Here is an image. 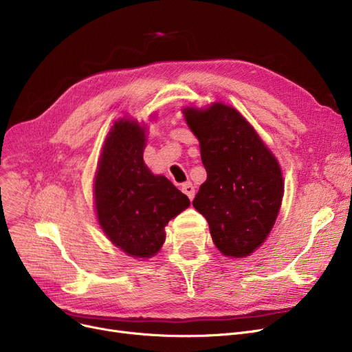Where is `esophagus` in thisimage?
<instances>
[{"label":"esophagus","instance_id":"obj_1","mask_svg":"<svg viewBox=\"0 0 352 352\" xmlns=\"http://www.w3.org/2000/svg\"><path fill=\"white\" fill-rule=\"evenodd\" d=\"M181 190H182V192L186 194L190 199H192L194 198V195H195V190H194V186L192 184L188 181V182H184L182 184V187H181Z\"/></svg>","mask_w":352,"mask_h":352}]
</instances>
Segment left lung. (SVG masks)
Wrapping results in <instances>:
<instances>
[{"mask_svg": "<svg viewBox=\"0 0 352 352\" xmlns=\"http://www.w3.org/2000/svg\"><path fill=\"white\" fill-rule=\"evenodd\" d=\"M184 117L199 141L207 170L192 206L208 221L221 252L247 256L265 241L278 215L284 194L280 164L232 107H187Z\"/></svg>", "mask_w": 352, "mask_h": 352, "instance_id": "8db88e82", "label": "left lung"}]
</instances>
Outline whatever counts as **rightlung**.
Instances as JSON below:
<instances>
[{
  "label": "right lung",
  "instance_id": "obj_1",
  "mask_svg": "<svg viewBox=\"0 0 352 352\" xmlns=\"http://www.w3.org/2000/svg\"><path fill=\"white\" fill-rule=\"evenodd\" d=\"M145 126L117 121L102 146L94 181L98 223L109 241L134 258L155 255L165 226L190 206V199L142 160Z\"/></svg>",
  "mask_w": 352,
  "mask_h": 352
}]
</instances>
